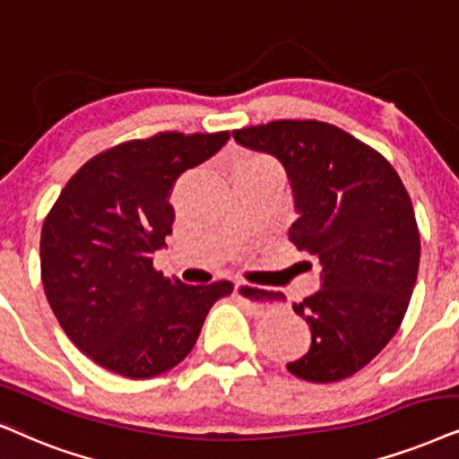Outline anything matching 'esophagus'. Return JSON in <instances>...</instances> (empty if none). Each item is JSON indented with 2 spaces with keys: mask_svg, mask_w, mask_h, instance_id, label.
<instances>
[{
  "mask_svg": "<svg viewBox=\"0 0 459 459\" xmlns=\"http://www.w3.org/2000/svg\"><path fill=\"white\" fill-rule=\"evenodd\" d=\"M235 297L241 300L243 307L252 313V316H264L266 311H269V303H264V300L258 299L256 294V288L249 286V283L246 281H235Z\"/></svg>",
  "mask_w": 459,
  "mask_h": 459,
  "instance_id": "34e87169",
  "label": "esophagus"
}]
</instances>
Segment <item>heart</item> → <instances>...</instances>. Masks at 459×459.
I'll return each instance as SVG.
<instances>
[{
	"label": "heart",
	"instance_id": "heart-1",
	"mask_svg": "<svg viewBox=\"0 0 459 459\" xmlns=\"http://www.w3.org/2000/svg\"><path fill=\"white\" fill-rule=\"evenodd\" d=\"M260 159H254V160H246V162H258ZM246 162H241V165H246Z\"/></svg>",
	"mask_w": 459,
	"mask_h": 459
}]
</instances>
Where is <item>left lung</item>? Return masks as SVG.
Returning <instances> with one entry per match:
<instances>
[{
	"instance_id": "8db88e82",
	"label": "left lung",
	"mask_w": 459,
	"mask_h": 459,
	"mask_svg": "<svg viewBox=\"0 0 459 459\" xmlns=\"http://www.w3.org/2000/svg\"><path fill=\"white\" fill-rule=\"evenodd\" d=\"M233 137L281 162L299 213L288 239L322 264L320 290L292 305L311 347L288 370L313 384L351 377L390 343L413 294L421 246L407 188L384 156L334 125L275 120Z\"/></svg>"
}]
</instances>
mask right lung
<instances>
[{"label":"right lung","instance_id":"1","mask_svg":"<svg viewBox=\"0 0 459 459\" xmlns=\"http://www.w3.org/2000/svg\"><path fill=\"white\" fill-rule=\"evenodd\" d=\"M220 133H159L84 162L42 226L39 264L50 309L92 362L129 379L178 367L230 281L186 286L152 266L171 235L176 179L229 142Z\"/></svg>","mask_w":459,"mask_h":459}]
</instances>
